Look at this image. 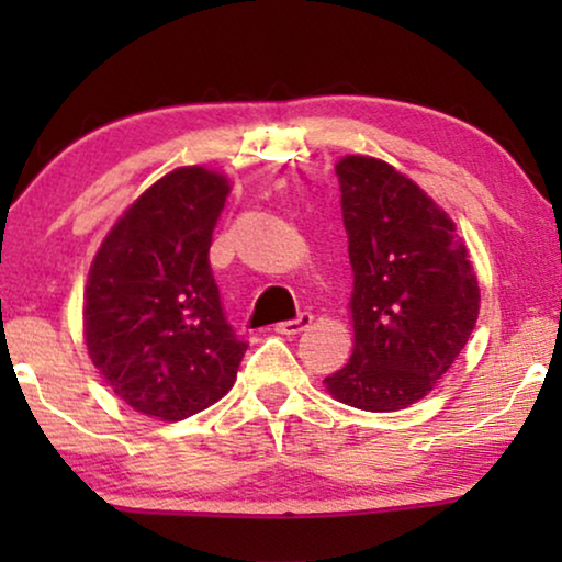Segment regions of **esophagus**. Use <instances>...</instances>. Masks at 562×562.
<instances>
[{
    "instance_id": "1",
    "label": "esophagus",
    "mask_w": 562,
    "mask_h": 562,
    "mask_svg": "<svg viewBox=\"0 0 562 562\" xmlns=\"http://www.w3.org/2000/svg\"><path fill=\"white\" fill-rule=\"evenodd\" d=\"M310 327H312V314H299V317L291 322H279L273 329L279 335H302L304 329H310Z\"/></svg>"
}]
</instances>
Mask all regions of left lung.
Here are the masks:
<instances>
[{"label":"left lung","instance_id":"obj_1","mask_svg":"<svg viewBox=\"0 0 562 562\" xmlns=\"http://www.w3.org/2000/svg\"><path fill=\"white\" fill-rule=\"evenodd\" d=\"M352 268V356L327 375L337 402L363 412L417 404L448 373L481 310L479 276L450 214L373 156L335 164Z\"/></svg>","mask_w":562,"mask_h":562}]
</instances>
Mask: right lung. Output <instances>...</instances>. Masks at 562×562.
I'll list each match as a JSON object with an SVG mask.
<instances>
[{"instance_id":"add662e5","label":"right lung","mask_w":562,"mask_h":562,"mask_svg":"<svg viewBox=\"0 0 562 562\" xmlns=\"http://www.w3.org/2000/svg\"><path fill=\"white\" fill-rule=\"evenodd\" d=\"M233 181L181 166L114 220L83 286V342L114 396L181 422L233 389L248 345L225 322L210 268Z\"/></svg>"}]
</instances>
